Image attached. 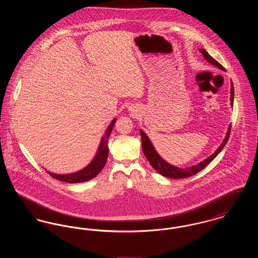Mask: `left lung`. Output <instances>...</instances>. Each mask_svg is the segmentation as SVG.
<instances>
[{
  "label": "left lung",
  "mask_w": 258,
  "mask_h": 258,
  "mask_svg": "<svg viewBox=\"0 0 258 258\" xmlns=\"http://www.w3.org/2000/svg\"><path fill=\"white\" fill-rule=\"evenodd\" d=\"M201 54L203 55V57L207 60V61L218 67L219 69H221L222 71H225L224 68L221 66V63L218 61H216L213 57H211L208 54V52L206 50L200 49ZM233 98H234V87L232 82H231V91H230V100H231V104L233 105ZM230 131H231V125H229L228 127V132H227V135L225 136L223 142L221 143V146L218 148V150L212 155L210 156L208 159H206L205 160H203L202 162L198 163L197 165L192 166V167H189V168H178V167H175L171 164H169L168 162L164 161L160 158V156L158 155V153L156 152V150L153 147L152 143L150 142L149 138H148L146 135L141 131L140 132V135H141V139H142V150H143V153L145 155V157L147 158V160H149V162L151 163V165L157 170V171L160 173L162 176H165V177H168V178H173V179H180V178H186V177H189V176H192V175H196L197 173L199 171H201L202 169H204L209 163L214 160L222 150V148L225 146V144L227 143L228 139H229V136H230Z\"/></svg>",
  "instance_id": "left-lung-1"
}]
</instances>
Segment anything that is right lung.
I'll return each mask as SVG.
<instances>
[{"label": "right lung", "mask_w": 258, "mask_h": 258, "mask_svg": "<svg viewBox=\"0 0 258 258\" xmlns=\"http://www.w3.org/2000/svg\"><path fill=\"white\" fill-rule=\"evenodd\" d=\"M116 123V120H113L111 122L105 135L102 137L100 145L98 148V154L95 157L94 160L87 166L86 168H84L81 171L73 173V174H68V175H57V174H53L47 172L50 174V176H52V178L57 179L61 182H66V183H70V184H74V183H81V182H86L91 179H93L94 177H96L99 172L101 171V169L103 168V166L106 163L107 157H108V138L110 135L112 128L114 126V124Z\"/></svg>", "instance_id": "right-lung-1"}]
</instances>
